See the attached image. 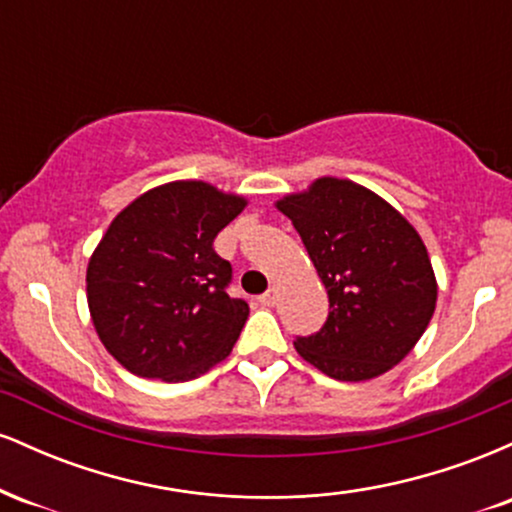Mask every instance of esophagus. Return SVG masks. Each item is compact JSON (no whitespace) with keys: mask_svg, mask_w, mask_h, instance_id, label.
I'll use <instances>...</instances> for the list:
<instances>
[{"mask_svg":"<svg viewBox=\"0 0 512 512\" xmlns=\"http://www.w3.org/2000/svg\"><path fill=\"white\" fill-rule=\"evenodd\" d=\"M257 301H260V305H264V308H274V303H276V289H269L267 293H262V296L257 298Z\"/></svg>","mask_w":512,"mask_h":512,"instance_id":"obj_1","label":"esophagus"}]
</instances>
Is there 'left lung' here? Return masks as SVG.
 Returning a JSON list of instances; mask_svg holds the SVG:
<instances>
[{
	"mask_svg": "<svg viewBox=\"0 0 512 512\" xmlns=\"http://www.w3.org/2000/svg\"><path fill=\"white\" fill-rule=\"evenodd\" d=\"M330 296L320 332L293 346L334 380L361 383L397 366L426 332L438 284L416 228L383 197L344 178H317L281 197Z\"/></svg>",
	"mask_w": 512,
	"mask_h": 512,
	"instance_id": "left-lung-1",
	"label": "left lung"
}]
</instances>
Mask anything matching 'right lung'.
Listing matches in <instances>:
<instances>
[{
    "mask_svg": "<svg viewBox=\"0 0 512 512\" xmlns=\"http://www.w3.org/2000/svg\"><path fill=\"white\" fill-rule=\"evenodd\" d=\"M248 199L202 180L144 192L108 226L86 269L93 327L139 378L185 383L231 354L250 308L226 293L214 238Z\"/></svg>",
    "mask_w": 512,
    "mask_h": 512,
    "instance_id": "add662e5",
    "label": "right lung"
}]
</instances>
